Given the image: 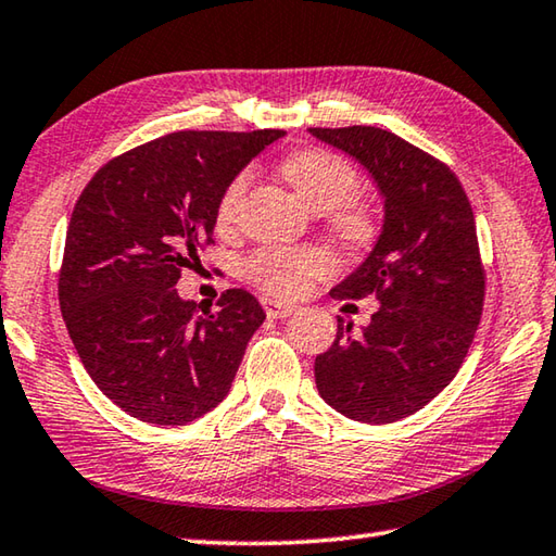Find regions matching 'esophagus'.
<instances>
[{
  "label": "esophagus",
  "mask_w": 556,
  "mask_h": 556,
  "mask_svg": "<svg viewBox=\"0 0 556 556\" xmlns=\"http://www.w3.org/2000/svg\"><path fill=\"white\" fill-rule=\"evenodd\" d=\"M262 306L269 318H287L296 312V306L285 304V301H275V299H262Z\"/></svg>",
  "instance_id": "obj_1"
}]
</instances>
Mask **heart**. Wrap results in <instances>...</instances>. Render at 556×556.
I'll return each instance as SVG.
<instances>
[{
    "label": "heart",
    "mask_w": 556,
    "mask_h": 556,
    "mask_svg": "<svg viewBox=\"0 0 556 556\" xmlns=\"http://www.w3.org/2000/svg\"><path fill=\"white\" fill-rule=\"evenodd\" d=\"M281 176L301 201L316 213L331 215V230L351 248H365L378 235V218L368 205L355 201V168L326 149H304L285 159ZM252 176L242 172L220 195L218 225L230 228L248 195ZM333 271V257L321 248H262L242 262V275L271 296L294 299L314 279Z\"/></svg>",
    "instance_id": "b5f03b06"
}]
</instances>
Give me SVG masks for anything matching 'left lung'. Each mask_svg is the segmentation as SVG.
<instances>
[{"instance_id": "obj_1", "label": "left lung", "mask_w": 556, "mask_h": 556, "mask_svg": "<svg viewBox=\"0 0 556 556\" xmlns=\"http://www.w3.org/2000/svg\"><path fill=\"white\" fill-rule=\"evenodd\" d=\"M353 156L384 201L370 255L331 289L375 296L361 333L338 318L336 341L316 355L318 394L343 417L390 425L419 412L454 380L481 324L485 275L464 186L439 159L380 127H312Z\"/></svg>"}]
</instances>
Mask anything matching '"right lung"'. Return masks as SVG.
<instances>
[{"label":"right lung","instance_id":"add662e5","mask_svg":"<svg viewBox=\"0 0 556 556\" xmlns=\"http://www.w3.org/2000/svg\"><path fill=\"white\" fill-rule=\"evenodd\" d=\"M281 129L174 131L112 159L83 188L59 301L92 382L129 417L181 427L228 397L260 301L228 289L203 308L174 289L213 242L228 184Z\"/></svg>","mask_w":556,"mask_h":556}]
</instances>
